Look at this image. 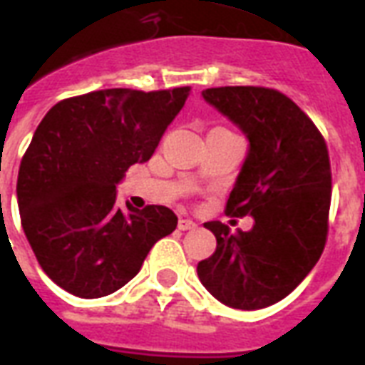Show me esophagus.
<instances>
[{
  "mask_svg": "<svg viewBox=\"0 0 365 365\" xmlns=\"http://www.w3.org/2000/svg\"><path fill=\"white\" fill-rule=\"evenodd\" d=\"M195 227H197V224L193 220L180 218V222H178V230H182V232H189V230H195Z\"/></svg>",
  "mask_w": 365,
  "mask_h": 365,
  "instance_id": "1",
  "label": "esophagus"
}]
</instances>
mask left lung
<instances>
[{"mask_svg": "<svg viewBox=\"0 0 365 365\" xmlns=\"http://www.w3.org/2000/svg\"><path fill=\"white\" fill-rule=\"evenodd\" d=\"M208 105L249 139V151L226 205L227 216H252L233 235L222 222L199 279L222 304L258 310L285 299L322 257L331 205V164L324 138L287 96L257 86L202 91Z\"/></svg>", "mask_w": 365, "mask_h": 365, "instance_id": "8db88e82", "label": "left lung"}]
</instances>
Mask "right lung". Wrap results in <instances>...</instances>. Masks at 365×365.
<instances>
[{
    "instance_id": "1",
    "label": "right lung",
    "mask_w": 365,
    "mask_h": 365,
    "mask_svg": "<svg viewBox=\"0 0 365 365\" xmlns=\"http://www.w3.org/2000/svg\"><path fill=\"white\" fill-rule=\"evenodd\" d=\"M189 88L99 90L59 101L36 128L21 160L16 201L28 243L59 287L99 299L138 275L178 216L149 205H116V183L147 163Z\"/></svg>"
}]
</instances>
